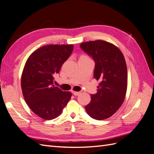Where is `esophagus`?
<instances>
[{
	"label": "esophagus",
	"instance_id": "1",
	"mask_svg": "<svg viewBox=\"0 0 154 154\" xmlns=\"http://www.w3.org/2000/svg\"><path fill=\"white\" fill-rule=\"evenodd\" d=\"M73 93L75 96H78L79 94L81 93V92H77V91H73Z\"/></svg>",
	"mask_w": 154,
	"mask_h": 154
}]
</instances>
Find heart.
Instances as JSON below:
<instances>
[{"label":"heart","instance_id":"obj_1","mask_svg":"<svg viewBox=\"0 0 154 154\" xmlns=\"http://www.w3.org/2000/svg\"><path fill=\"white\" fill-rule=\"evenodd\" d=\"M80 58H88V57L86 55H82V56H81Z\"/></svg>","mask_w":154,"mask_h":154}]
</instances>
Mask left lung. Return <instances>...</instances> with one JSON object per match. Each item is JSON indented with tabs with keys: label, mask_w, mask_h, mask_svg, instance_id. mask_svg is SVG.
<instances>
[{
	"label": "left lung",
	"mask_w": 154,
	"mask_h": 154,
	"mask_svg": "<svg viewBox=\"0 0 154 154\" xmlns=\"http://www.w3.org/2000/svg\"><path fill=\"white\" fill-rule=\"evenodd\" d=\"M81 48L95 62L94 77L98 92L91 94L85 109L91 117L103 120L113 116L123 104L127 89V67L120 49L103 40L85 42Z\"/></svg>",
	"instance_id": "1"
}]
</instances>
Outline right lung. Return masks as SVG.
<instances>
[{"mask_svg": "<svg viewBox=\"0 0 154 154\" xmlns=\"http://www.w3.org/2000/svg\"><path fill=\"white\" fill-rule=\"evenodd\" d=\"M73 50V45L43 46L32 53L25 64L21 78L24 100L32 112L45 120L58 117L72 95L54 87V81Z\"/></svg>", "mask_w": 154, "mask_h": 154, "instance_id": "1", "label": "right lung"}]
</instances>
